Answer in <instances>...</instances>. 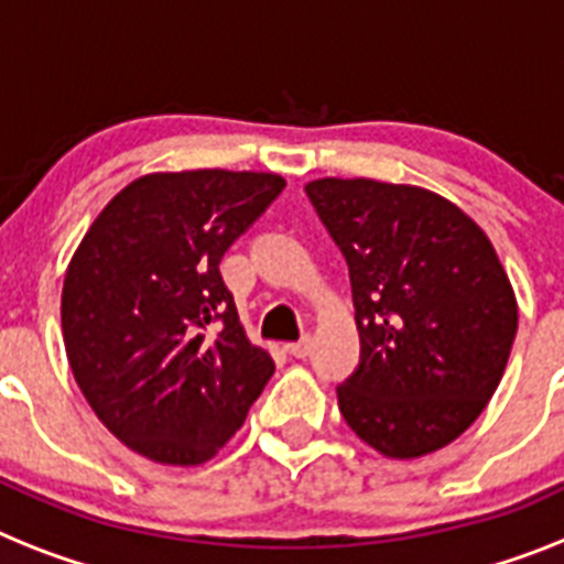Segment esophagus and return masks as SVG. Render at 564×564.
I'll list each match as a JSON object with an SVG mask.
<instances>
[{
	"instance_id": "obj_1",
	"label": "esophagus",
	"mask_w": 564,
	"mask_h": 564,
	"mask_svg": "<svg viewBox=\"0 0 564 564\" xmlns=\"http://www.w3.org/2000/svg\"><path fill=\"white\" fill-rule=\"evenodd\" d=\"M288 355L308 357L311 355V337H302V339H296V343H288Z\"/></svg>"
}]
</instances>
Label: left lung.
Wrapping results in <instances>:
<instances>
[{
	"label": "left lung",
	"mask_w": 564,
	"mask_h": 564,
	"mask_svg": "<svg viewBox=\"0 0 564 564\" xmlns=\"http://www.w3.org/2000/svg\"><path fill=\"white\" fill-rule=\"evenodd\" d=\"M305 193L346 256L360 332L339 412L389 458L435 453L481 415L513 348L519 308L499 256L430 189L323 178Z\"/></svg>",
	"instance_id": "left-lung-1"
}]
</instances>
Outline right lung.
<instances>
[{
	"mask_svg": "<svg viewBox=\"0 0 564 564\" xmlns=\"http://www.w3.org/2000/svg\"><path fill=\"white\" fill-rule=\"evenodd\" d=\"M285 189L273 172H155L83 236L63 285V339L88 406L129 449L204 464L273 375L218 264Z\"/></svg>",
	"mask_w": 564,
	"mask_h": 564,
	"instance_id": "obj_1",
	"label": "right lung"
}]
</instances>
